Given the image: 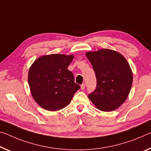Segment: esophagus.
I'll list each match as a JSON object with an SVG mask.
<instances>
[{
    "label": "esophagus",
    "mask_w": 151,
    "mask_h": 151,
    "mask_svg": "<svg viewBox=\"0 0 151 151\" xmlns=\"http://www.w3.org/2000/svg\"><path fill=\"white\" fill-rule=\"evenodd\" d=\"M85 86H86L85 83H82V84L81 85V89H82V90H84Z\"/></svg>",
    "instance_id": "obj_1"
}]
</instances>
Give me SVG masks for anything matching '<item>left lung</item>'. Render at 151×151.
I'll use <instances>...</instances> for the list:
<instances>
[{
    "label": "left lung",
    "mask_w": 151,
    "mask_h": 151,
    "mask_svg": "<svg viewBox=\"0 0 151 151\" xmlns=\"http://www.w3.org/2000/svg\"><path fill=\"white\" fill-rule=\"evenodd\" d=\"M86 55L91 63L96 78V90L88 97L103 111H112L126 101L130 92L133 76L130 66L122 54L103 48Z\"/></svg>",
    "instance_id": "obj_1"
}]
</instances>
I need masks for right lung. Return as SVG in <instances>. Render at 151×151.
<instances>
[{
    "instance_id": "right-lung-1",
    "label": "right lung",
    "mask_w": 151,
    "mask_h": 151,
    "mask_svg": "<svg viewBox=\"0 0 151 151\" xmlns=\"http://www.w3.org/2000/svg\"><path fill=\"white\" fill-rule=\"evenodd\" d=\"M72 55H43L35 60L29 69L28 83L34 101L42 108L50 111L68 106L80 86L74 82L69 71Z\"/></svg>"
}]
</instances>
